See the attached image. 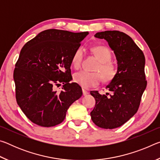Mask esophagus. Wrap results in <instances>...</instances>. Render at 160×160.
<instances>
[{"instance_id": "obj_1", "label": "esophagus", "mask_w": 160, "mask_h": 160, "mask_svg": "<svg viewBox=\"0 0 160 160\" xmlns=\"http://www.w3.org/2000/svg\"><path fill=\"white\" fill-rule=\"evenodd\" d=\"M88 92L87 91V90H85V89H82V94H83V95L84 96H85V95H87V94H88Z\"/></svg>"}]
</instances>
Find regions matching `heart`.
I'll use <instances>...</instances> for the list:
<instances>
[{"label": "heart", "instance_id": "obj_1", "mask_svg": "<svg viewBox=\"0 0 160 160\" xmlns=\"http://www.w3.org/2000/svg\"><path fill=\"white\" fill-rule=\"evenodd\" d=\"M93 53L99 61L95 70L99 72L102 76L98 72H88L85 70H81L74 75V80L78 85L84 88H90L98 85L102 80V77L104 82L112 81L116 75V68L114 64L110 61L112 60V52L106 47H94L92 49ZM84 56V49L82 47L78 48L75 51L72 56L71 63L72 67L75 69L79 68L82 63Z\"/></svg>", "mask_w": 160, "mask_h": 160}]
</instances>
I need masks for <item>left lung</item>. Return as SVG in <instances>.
<instances>
[{"label":"left lung","mask_w":160,"mask_h":160,"mask_svg":"<svg viewBox=\"0 0 160 160\" xmlns=\"http://www.w3.org/2000/svg\"><path fill=\"white\" fill-rule=\"evenodd\" d=\"M94 37L107 41L114 52L118 70L106 88L110 93L91 91L96 104L90 113L95 125L105 129L118 128L134 116L147 86L144 53L131 37L119 31L97 32Z\"/></svg>","instance_id":"1"}]
</instances>
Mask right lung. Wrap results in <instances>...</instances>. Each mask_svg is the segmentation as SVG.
Returning a JSON list of instances; mask_svg holds the SVG:
<instances>
[{"mask_svg": "<svg viewBox=\"0 0 160 160\" xmlns=\"http://www.w3.org/2000/svg\"><path fill=\"white\" fill-rule=\"evenodd\" d=\"M89 33L50 29L24 45L13 73L15 97L32 122L51 127L63 122L68 108L80 98L82 89L72 80L71 59ZM64 84L57 93L56 86Z\"/></svg>", "mask_w": 160, "mask_h": 160, "instance_id": "right-lung-1", "label": "right lung"}]
</instances>
